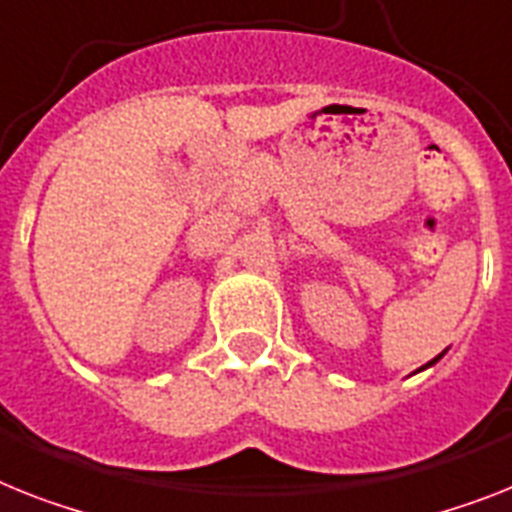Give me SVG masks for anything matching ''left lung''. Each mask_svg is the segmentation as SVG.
Listing matches in <instances>:
<instances>
[{
  "mask_svg": "<svg viewBox=\"0 0 512 512\" xmlns=\"http://www.w3.org/2000/svg\"><path fill=\"white\" fill-rule=\"evenodd\" d=\"M439 358H442V356H437V358H434V361H429V363H426V366H432V363H437Z\"/></svg>",
  "mask_w": 512,
  "mask_h": 512,
  "instance_id": "left-lung-1",
  "label": "left lung"
}]
</instances>
